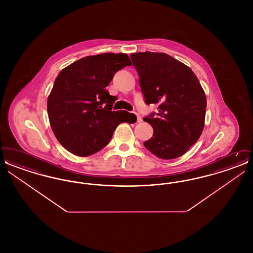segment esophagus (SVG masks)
<instances>
[{"mask_svg": "<svg viewBox=\"0 0 253 253\" xmlns=\"http://www.w3.org/2000/svg\"><path fill=\"white\" fill-rule=\"evenodd\" d=\"M135 116H136V121H137V122H141V121H142V119L140 118V116H139L138 114L135 113Z\"/></svg>", "mask_w": 253, "mask_h": 253, "instance_id": "34e87169", "label": "esophagus"}]
</instances>
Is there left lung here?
Masks as SVG:
<instances>
[{
    "label": "left lung",
    "instance_id": "8db88e82",
    "mask_svg": "<svg viewBox=\"0 0 253 253\" xmlns=\"http://www.w3.org/2000/svg\"><path fill=\"white\" fill-rule=\"evenodd\" d=\"M145 103L157 104L158 112L143 121L154 129L145 147L162 159L183 156L204 129L207 98L191 68L165 53H132Z\"/></svg>",
    "mask_w": 253,
    "mask_h": 253
}]
</instances>
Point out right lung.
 Here are the masks:
<instances>
[{
  "label": "right lung",
  "instance_id": "1",
  "mask_svg": "<svg viewBox=\"0 0 253 253\" xmlns=\"http://www.w3.org/2000/svg\"><path fill=\"white\" fill-rule=\"evenodd\" d=\"M132 65L127 54L88 56L62 69L47 100L52 130L67 151L88 157L108 144L121 122L135 117L113 111L116 97L106 90L115 74Z\"/></svg>",
  "mask_w": 253,
  "mask_h": 253
}]
</instances>
